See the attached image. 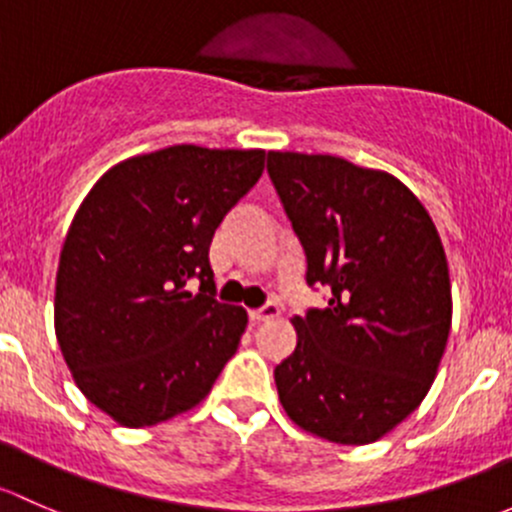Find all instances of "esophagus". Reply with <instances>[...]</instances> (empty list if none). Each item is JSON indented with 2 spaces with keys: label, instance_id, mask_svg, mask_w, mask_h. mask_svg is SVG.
Here are the masks:
<instances>
[{
  "label": "esophagus",
  "instance_id": "1",
  "mask_svg": "<svg viewBox=\"0 0 512 512\" xmlns=\"http://www.w3.org/2000/svg\"><path fill=\"white\" fill-rule=\"evenodd\" d=\"M276 315H278V305H273V303H266L263 308H258V310H249V320L254 325L263 323V320H268V318H276Z\"/></svg>",
  "mask_w": 512,
  "mask_h": 512
}]
</instances>
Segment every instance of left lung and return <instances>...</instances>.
Returning <instances> with one entry per match:
<instances>
[{
  "label": "left lung",
  "instance_id": "8db88e82",
  "mask_svg": "<svg viewBox=\"0 0 512 512\" xmlns=\"http://www.w3.org/2000/svg\"><path fill=\"white\" fill-rule=\"evenodd\" d=\"M268 177L325 308L291 320L273 370L283 409L333 444L382 439L421 404L451 330L449 263L424 204L389 172L333 155L268 152Z\"/></svg>",
  "mask_w": 512,
  "mask_h": 512
}]
</instances>
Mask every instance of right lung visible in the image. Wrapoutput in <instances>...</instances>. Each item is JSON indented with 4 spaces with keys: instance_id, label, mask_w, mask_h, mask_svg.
<instances>
[{
    "instance_id": "1",
    "label": "right lung",
    "mask_w": 512,
    "mask_h": 512,
    "mask_svg": "<svg viewBox=\"0 0 512 512\" xmlns=\"http://www.w3.org/2000/svg\"><path fill=\"white\" fill-rule=\"evenodd\" d=\"M263 160L172 145L110 167L78 207L56 273V337L78 389L120 426L189 412L234 357L249 315L214 298L209 244Z\"/></svg>"
}]
</instances>
